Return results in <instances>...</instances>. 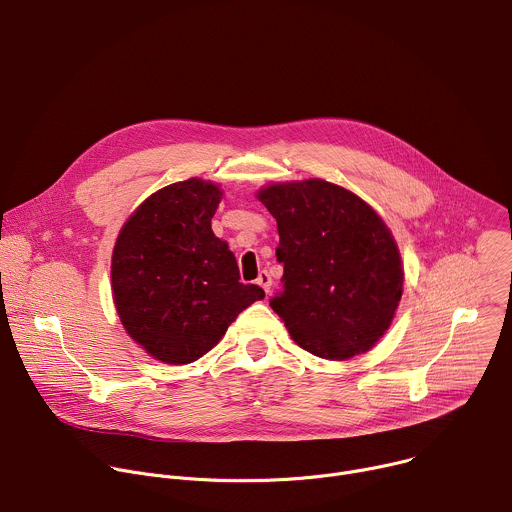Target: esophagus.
I'll return each instance as SVG.
<instances>
[{
	"label": "esophagus",
	"instance_id": "34e87169",
	"mask_svg": "<svg viewBox=\"0 0 512 512\" xmlns=\"http://www.w3.org/2000/svg\"><path fill=\"white\" fill-rule=\"evenodd\" d=\"M257 283L265 289V294H269L271 291V285H273V281H271V275L267 273V271H261L259 273V277H257Z\"/></svg>",
	"mask_w": 512,
	"mask_h": 512
}]
</instances>
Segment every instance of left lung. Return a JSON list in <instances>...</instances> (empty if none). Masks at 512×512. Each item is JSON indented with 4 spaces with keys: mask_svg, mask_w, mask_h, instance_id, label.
Listing matches in <instances>:
<instances>
[{
    "mask_svg": "<svg viewBox=\"0 0 512 512\" xmlns=\"http://www.w3.org/2000/svg\"><path fill=\"white\" fill-rule=\"evenodd\" d=\"M257 198L277 221L283 289L269 306L291 338L330 360L371 350L403 294L399 249L381 216L324 180L273 184Z\"/></svg>",
    "mask_w": 512,
    "mask_h": 512,
    "instance_id": "left-lung-1",
    "label": "left lung"
}]
</instances>
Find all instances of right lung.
Here are the masks:
<instances>
[{"label":"right lung","instance_id":"1","mask_svg":"<svg viewBox=\"0 0 512 512\" xmlns=\"http://www.w3.org/2000/svg\"><path fill=\"white\" fill-rule=\"evenodd\" d=\"M221 194L198 178L158 190L129 216L113 249L117 314L137 344L168 364L206 354L265 298L259 285L239 281L233 251L210 229Z\"/></svg>","mask_w":512,"mask_h":512}]
</instances>
